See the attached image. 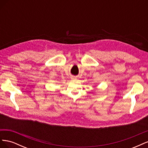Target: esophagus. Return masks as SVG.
Segmentation results:
<instances>
[{
    "label": "esophagus",
    "instance_id": "esophagus-1",
    "mask_svg": "<svg viewBox=\"0 0 148 148\" xmlns=\"http://www.w3.org/2000/svg\"><path fill=\"white\" fill-rule=\"evenodd\" d=\"M71 79H72V80H75L76 78L75 77H71Z\"/></svg>",
    "mask_w": 148,
    "mask_h": 148
}]
</instances>
